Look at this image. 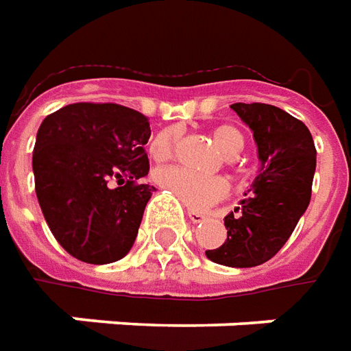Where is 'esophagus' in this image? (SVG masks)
<instances>
[{
    "mask_svg": "<svg viewBox=\"0 0 351 351\" xmlns=\"http://www.w3.org/2000/svg\"><path fill=\"white\" fill-rule=\"evenodd\" d=\"M187 215H189V219L193 221V223H202V221L208 219L204 213H200V211H195V210H189Z\"/></svg>",
    "mask_w": 351,
    "mask_h": 351,
    "instance_id": "1",
    "label": "esophagus"
}]
</instances>
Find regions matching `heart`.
<instances>
[{"label": "heart", "instance_id": "obj_1", "mask_svg": "<svg viewBox=\"0 0 351 351\" xmlns=\"http://www.w3.org/2000/svg\"><path fill=\"white\" fill-rule=\"evenodd\" d=\"M211 138L223 155L234 156L243 149L242 132L230 124L215 126L211 130ZM176 140H178V132L173 128H168V130L160 132L155 140L151 141L149 151L156 162H166L173 155ZM155 181L158 187L171 193L176 200H180L183 206H187L191 210H206L208 206L221 200L228 191L227 181L223 178L202 176V173H195V171L178 168V166L158 170L155 173Z\"/></svg>", "mask_w": 351, "mask_h": 351}]
</instances>
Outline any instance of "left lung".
<instances>
[{
  "label": "left lung",
  "instance_id": "obj_1",
  "mask_svg": "<svg viewBox=\"0 0 351 351\" xmlns=\"http://www.w3.org/2000/svg\"><path fill=\"white\" fill-rule=\"evenodd\" d=\"M253 132L259 173L240 208L225 217L227 240L206 257L232 268L259 267L289 240L310 204L315 145L306 124L268 104H232Z\"/></svg>",
  "mask_w": 351,
  "mask_h": 351
}]
</instances>
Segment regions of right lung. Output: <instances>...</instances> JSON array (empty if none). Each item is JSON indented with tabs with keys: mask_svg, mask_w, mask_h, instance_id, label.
Returning a JSON list of instances; mask_svg holds the SVG:
<instances>
[{
	"mask_svg": "<svg viewBox=\"0 0 351 351\" xmlns=\"http://www.w3.org/2000/svg\"><path fill=\"white\" fill-rule=\"evenodd\" d=\"M149 138L147 117L117 104H69L45 117L32 158L36 195L51 232L75 259L108 265L132 250L156 191L138 183L149 171Z\"/></svg>",
	"mask_w": 351,
	"mask_h": 351,
	"instance_id": "1",
	"label": "right lung"
}]
</instances>
